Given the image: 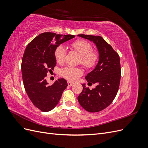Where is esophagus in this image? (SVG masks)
I'll return each mask as SVG.
<instances>
[{
	"label": "esophagus",
	"instance_id": "obj_1",
	"mask_svg": "<svg viewBox=\"0 0 148 148\" xmlns=\"http://www.w3.org/2000/svg\"><path fill=\"white\" fill-rule=\"evenodd\" d=\"M67 83H68V85H69V86H72L73 85V83H71V82H68Z\"/></svg>",
	"mask_w": 148,
	"mask_h": 148
}]
</instances>
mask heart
Returning a JSON list of instances; mask_svg holds the SVG:
<instances>
[{"mask_svg":"<svg viewBox=\"0 0 148 148\" xmlns=\"http://www.w3.org/2000/svg\"><path fill=\"white\" fill-rule=\"evenodd\" d=\"M70 46L81 56L79 62L84 68L91 69L96 65L99 56L96 52L92 51V47L90 43L84 40H77L71 43ZM66 53V49L63 46H59L56 49L54 57L57 63L60 64L63 63ZM59 73L61 77L73 82L83 75V70L79 67L67 66L62 69Z\"/></svg>","mask_w":148,"mask_h":148,"instance_id":"heart-1","label":"heart"}]
</instances>
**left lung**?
<instances>
[{"instance_id":"obj_1","label":"left lung","mask_w":148,"mask_h":148,"mask_svg":"<svg viewBox=\"0 0 148 148\" xmlns=\"http://www.w3.org/2000/svg\"><path fill=\"white\" fill-rule=\"evenodd\" d=\"M92 41L99 52V61L95 69L85 78L88 83L96 84L91 90L82 84L83 91L78 97L79 104L89 112H97L108 107L117 95L121 78L120 57L101 36L78 34Z\"/></svg>"}]
</instances>
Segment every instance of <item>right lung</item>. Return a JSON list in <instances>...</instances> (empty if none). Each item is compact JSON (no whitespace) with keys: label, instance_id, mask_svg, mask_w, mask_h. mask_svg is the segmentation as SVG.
<instances>
[{"label":"right lung","instance_id":"1","mask_svg":"<svg viewBox=\"0 0 148 148\" xmlns=\"http://www.w3.org/2000/svg\"><path fill=\"white\" fill-rule=\"evenodd\" d=\"M75 37L71 34L43 33L33 39L25 49L21 62L24 87L34 106L42 112L54 108L68 86L64 78L49 85L46 76L48 71L53 70L56 65V49Z\"/></svg>","mask_w":148,"mask_h":148}]
</instances>
